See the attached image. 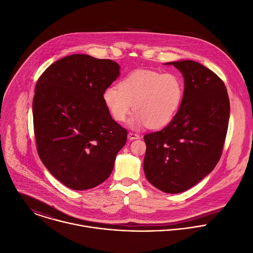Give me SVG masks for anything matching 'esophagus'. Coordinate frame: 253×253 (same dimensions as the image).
<instances>
[{"mask_svg": "<svg viewBox=\"0 0 253 253\" xmlns=\"http://www.w3.org/2000/svg\"><path fill=\"white\" fill-rule=\"evenodd\" d=\"M127 137H128V139H130V140H132V139H137V138H139V134L134 133V132H129V133L127 134Z\"/></svg>", "mask_w": 253, "mask_h": 253, "instance_id": "esophagus-1", "label": "esophagus"}]
</instances>
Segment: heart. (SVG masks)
Masks as SVG:
<instances>
[{
	"instance_id": "obj_1",
	"label": "heart",
	"mask_w": 253,
	"mask_h": 253,
	"mask_svg": "<svg viewBox=\"0 0 253 253\" xmlns=\"http://www.w3.org/2000/svg\"><path fill=\"white\" fill-rule=\"evenodd\" d=\"M184 93L183 81L175 74L138 70L126 77L119 86H108L103 102L111 117L125 123L131 112V125L153 129L167 126L177 114Z\"/></svg>"
}]
</instances>
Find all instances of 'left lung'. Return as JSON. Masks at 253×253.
Masks as SVG:
<instances>
[{
  "label": "left lung",
  "mask_w": 253,
  "mask_h": 253,
  "mask_svg": "<svg viewBox=\"0 0 253 253\" xmlns=\"http://www.w3.org/2000/svg\"><path fill=\"white\" fill-rule=\"evenodd\" d=\"M184 79V93L174 119L143 136L147 180L167 193L198 183L218 163L229 121V97L222 80L193 61L168 63Z\"/></svg>",
  "instance_id": "1"
}]
</instances>
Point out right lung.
Wrapping results in <instances>:
<instances>
[{"mask_svg": "<svg viewBox=\"0 0 253 253\" xmlns=\"http://www.w3.org/2000/svg\"><path fill=\"white\" fill-rule=\"evenodd\" d=\"M119 75L113 60L76 54L50 65L37 82L33 119L38 155L72 189L104 182L126 142V129L103 102L104 90Z\"/></svg>", "mask_w": 253, "mask_h": 253, "instance_id": "obj_1", "label": "right lung"}]
</instances>
